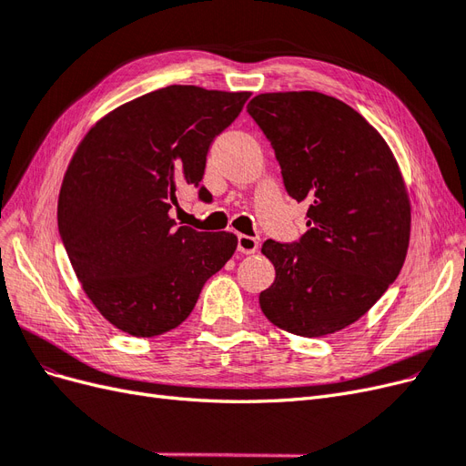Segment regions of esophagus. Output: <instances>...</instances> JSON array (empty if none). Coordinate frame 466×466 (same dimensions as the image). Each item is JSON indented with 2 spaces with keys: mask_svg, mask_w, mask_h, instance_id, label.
Segmentation results:
<instances>
[{
  "mask_svg": "<svg viewBox=\"0 0 466 466\" xmlns=\"http://www.w3.org/2000/svg\"><path fill=\"white\" fill-rule=\"evenodd\" d=\"M258 248V241L250 235H238L237 237V250L243 252V255H252Z\"/></svg>",
  "mask_w": 466,
  "mask_h": 466,
  "instance_id": "1",
  "label": "esophagus"
}]
</instances>
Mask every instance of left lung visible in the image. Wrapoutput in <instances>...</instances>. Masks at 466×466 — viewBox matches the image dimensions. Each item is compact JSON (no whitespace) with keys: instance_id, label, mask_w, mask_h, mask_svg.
I'll use <instances>...</instances> for the list:
<instances>
[{"instance_id":"1","label":"left lung","mask_w":466,"mask_h":466,"mask_svg":"<svg viewBox=\"0 0 466 466\" xmlns=\"http://www.w3.org/2000/svg\"><path fill=\"white\" fill-rule=\"evenodd\" d=\"M247 112L270 142L291 198L307 200L299 241L268 238L276 268L260 309L298 336L356 322L397 279L410 241V200L399 165L373 126L317 91L257 95Z\"/></svg>"}]
</instances>
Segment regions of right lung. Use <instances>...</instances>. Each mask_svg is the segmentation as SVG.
Instances as JSON below:
<instances>
[{"label": "right lung", "instance_id": "obj_1", "mask_svg": "<svg viewBox=\"0 0 466 466\" xmlns=\"http://www.w3.org/2000/svg\"><path fill=\"white\" fill-rule=\"evenodd\" d=\"M250 93L168 86L118 106L83 137L58 200L64 248L87 298L137 338L177 329L237 248L233 233L177 228L180 188L202 185L208 151Z\"/></svg>", "mask_w": 466, "mask_h": 466}]
</instances>
